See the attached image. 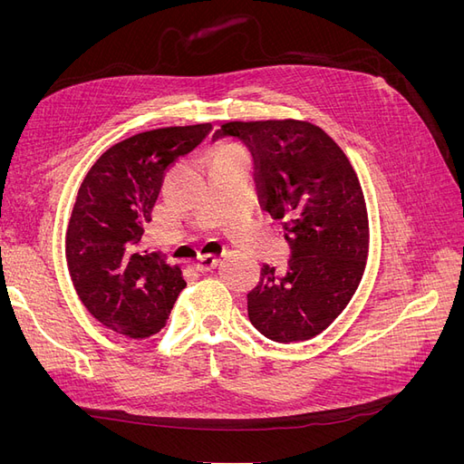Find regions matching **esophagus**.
Returning <instances> with one entry per match:
<instances>
[{
    "label": "esophagus",
    "mask_w": 464,
    "mask_h": 464,
    "mask_svg": "<svg viewBox=\"0 0 464 464\" xmlns=\"http://www.w3.org/2000/svg\"><path fill=\"white\" fill-rule=\"evenodd\" d=\"M217 265H218V257L208 254V256H201L198 259V263H195V269L201 271V273H208V271H213Z\"/></svg>",
    "instance_id": "1"
}]
</instances>
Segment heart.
I'll use <instances>...</instances> for the list:
<instances>
[{"mask_svg":"<svg viewBox=\"0 0 464 464\" xmlns=\"http://www.w3.org/2000/svg\"><path fill=\"white\" fill-rule=\"evenodd\" d=\"M228 157H242V152L234 149V147H228V149H222L217 152V159H228ZM215 159V160H217Z\"/></svg>","mask_w":464,"mask_h":464,"instance_id":"heart-1","label":"heart"}]
</instances>
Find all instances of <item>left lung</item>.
Instances as JSON below:
<instances>
[{
    "label": "left lung",
    "instance_id": "8db88e82",
    "mask_svg": "<svg viewBox=\"0 0 464 464\" xmlns=\"http://www.w3.org/2000/svg\"><path fill=\"white\" fill-rule=\"evenodd\" d=\"M224 137L251 150L259 203L283 224L292 251L285 273L261 266L247 294L251 325L275 343L312 339L344 310L366 266L370 228L358 176L310 121H228L213 141Z\"/></svg>",
    "mask_w": 464,
    "mask_h": 464
}]
</instances>
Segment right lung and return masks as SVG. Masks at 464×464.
<instances>
[{"label":"right lung","instance_id":"right-lung-1","mask_svg":"<svg viewBox=\"0 0 464 464\" xmlns=\"http://www.w3.org/2000/svg\"><path fill=\"white\" fill-rule=\"evenodd\" d=\"M213 130L210 123L137 133L110 147L82 179L65 234L69 275L82 305L131 339L157 334L186 288L160 251H139L168 168Z\"/></svg>","mask_w":464,"mask_h":464}]
</instances>
